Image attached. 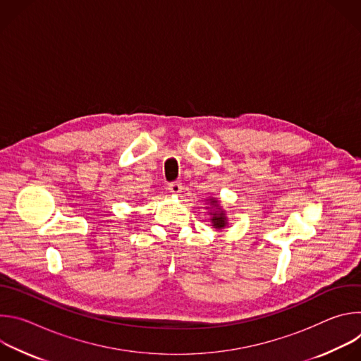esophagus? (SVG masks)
Wrapping results in <instances>:
<instances>
[{"label":"esophagus","mask_w":361,"mask_h":361,"mask_svg":"<svg viewBox=\"0 0 361 361\" xmlns=\"http://www.w3.org/2000/svg\"><path fill=\"white\" fill-rule=\"evenodd\" d=\"M181 190H183V185H181V183H178V181L169 184V191H170L171 194H174V195L180 194V192H181Z\"/></svg>","instance_id":"esophagus-1"}]
</instances>
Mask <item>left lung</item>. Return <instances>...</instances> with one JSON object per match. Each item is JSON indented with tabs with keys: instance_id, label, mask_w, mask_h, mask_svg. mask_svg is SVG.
Segmentation results:
<instances>
[{
	"instance_id": "left-lung-1",
	"label": "left lung",
	"mask_w": 361,
	"mask_h": 361,
	"mask_svg": "<svg viewBox=\"0 0 361 361\" xmlns=\"http://www.w3.org/2000/svg\"><path fill=\"white\" fill-rule=\"evenodd\" d=\"M205 201L209 202L210 207V221H212V226L213 228L216 230H224L227 226H228V219H227V214H226V210H223L221 204H220V200L216 198V197H209L205 198Z\"/></svg>"
}]
</instances>
